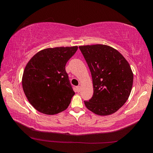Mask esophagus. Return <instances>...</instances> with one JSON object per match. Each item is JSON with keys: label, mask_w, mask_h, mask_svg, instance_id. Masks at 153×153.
<instances>
[{"label": "esophagus", "mask_w": 153, "mask_h": 153, "mask_svg": "<svg viewBox=\"0 0 153 153\" xmlns=\"http://www.w3.org/2000/svg\"><path fill=\"white\" fill-rule=\"evenodd\" d=\"M76 90H77V92H79L80 91V86H77L76 87Z\"/></svg>", "instance_id": "esophagus-1"}]
</instances>
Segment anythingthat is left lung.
<instances>
[{"label": "left lung", "instance_id": "1", "mask_svg": "<svg viewBox=\"0 0 153 153\" xmlns=\"http://www.w3.org/2000/svg\"><path fill=\"white\" fill-rule=\"evenodd\" d=\"M91 72L94 94L84 101L88 109L98 115H109L117 111L128 99L134 74L128 61L110 46H79Z\"/></svg>", "mask_w": 153, "mask_h": 153}]
</instances>
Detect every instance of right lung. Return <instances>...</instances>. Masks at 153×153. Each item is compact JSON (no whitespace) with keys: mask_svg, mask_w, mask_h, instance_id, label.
Instances as JSON below:
<instances>
[{"mask_svg":"<svg viewBox=\"0 0 153 153\" xmlns=\"http://www.w3.org/2000/svg\"><path fill=\"white\" fill-rule=\"evenodd\" d=\"M78 46H61L41 50L25 66L22 87L28 101L46 115L67 109L75 94L69 84L65 65Z\"/></svg>","mask_w":153,"mask_h":153,"instance_id":"obj_1","label":"right lung"}]
</instances>
